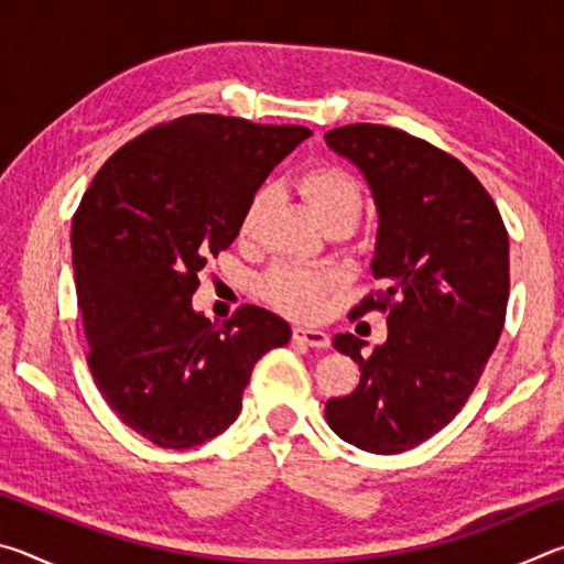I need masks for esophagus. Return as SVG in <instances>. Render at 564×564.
<instances>
[{"instance_id": "esophagus-1", "label": "esophagus", "mask_w": 564, "mask_h": 564, "mask_svg": "<svg viewBox=\"0 0 564 564\" xmlns=\"http://www.w3.org/2000/svg\"><path fill=\"white\" fill-rule=\"evenodd\" d=\"M293 340L311 348H328V333L318 328H293Z\"/></svg>"}]
</instances>
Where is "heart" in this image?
I'll list each match as a JSON object with an SVG mask.
<instances>
[{
	"label": "heart",
	"instance_id": "heart-1",
	"mask_svg": "<svg viewBox=\"0 0 564 564\" xmlns=\"http://www.w3.org/2000/svg\"><path fill=\"white\" fill-rule=\"evenodd\" d=\"M299 191L316 214L318 221L333 228L356 226L360 208H362V186L360 181L348 174L346 169L333 164H316L305 169L299 176ZM271 204V191L259 188L248 198V204L238 221V236L251 238L259 231V224ZM328 275L318 271L299 269V265H275L261 279V293L269 299L275 308H281L291 316H313L321 311L323 299L328 293Z\"/></svg>",
	"mask_w": 564,
	"mask_h": 564
}]
</instances>
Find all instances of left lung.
<instances>
[{
  "mask_svg": "<svg viewBox=\"0 0 564 564\" xmlns=\"http://www.w3.org/2000/svg\"><path fill=\"white\" fill-rule=\"evenodd\" d=\"M326 144L366 176L378 208L370 271L386 285L352 316L388 311V340L362 356L338 333L333 348L360 368L352 393L330 398L333 433L395 455L460 413L500 340L510 295V241L498 206L470 169L410 133L350 123Z\"/></svg>",
  "mask_w": 564,
  "mask_h": 564,
  "instance_id": "left-lung-1",
  "label": "left lung"
}]
</instances>
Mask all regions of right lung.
I'll return each instance as SVG.
<instances>
[{
	"label": "right lung",
	"mask_w": 564,
	"mask_h": 564,
	"mask_svg": "<svg viewBox=\"0 0 564 564\" xmlns=\"http://www.w3.org/2000/svg\"><path fill=\"white\" fill-rule=\"evenodd\" d=\"M308 137L191 113L121 147L76 208L72 263L91 378L159 447L224 433L256 362L291 340L289 323L259 305L214 326L191 295L206 261L234 243L248 198Z\"/></svg>",
	"instance_id": "1"
}]
</instances>
